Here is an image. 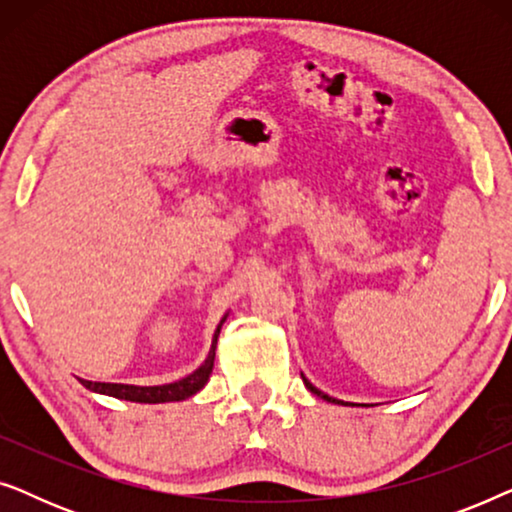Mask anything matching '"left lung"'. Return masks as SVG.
Instances as JSON below:
<instances>
[{
	"label": "left lung",
	"instance_id": "obj_1",
	"mask_svg": "<svg viewBox=\"0 0 512 512\" xmlns=\"http://www.w3.org/2000/svg\"><path fill=\"white\" fill-rule=\"evenodd\" d=\"M303 382H305V387L312 391V394H317L319 398H324V401H328V403H342V401H338V398H331V396H328V394H324V391H319L317 387H314V384H312L310 380H307L305 375H303ZM342 405H345V403H342Z\"/></svg>",
	"mask_w": 512,
	"mask_h": 512
}]
</instances>
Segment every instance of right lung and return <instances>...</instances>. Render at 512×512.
<instances>
[{
    "label": "right lung",
    "instance_id": "right-lung-1",
    "mask_svg": "<svg viewBox=\"0 0 512 512\" xmlns=\"http://www.w3.org/2000/svg\"><path fill=\"white\" fill-rule=\"evenodd\" d=\"M228 314H223L221 324L216 326L214 338H212V347H209V354L205 363L198 370H193L191 375L181 377L177 382L170 384H158V387H137V384H114V382H90V380H81V384L90 391H97V394H107L114 398H123V401H132V403H170V401H186L198 394V391L205 387L209 375H212L214 368V356H216V340H219L221 326L226 321Z\"/></svg>",
    "mask_w": 512,
    "mask_h": 512
}]
</instances>
